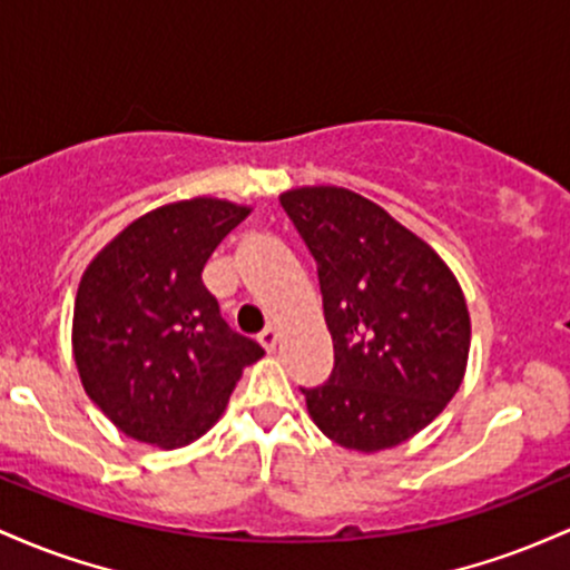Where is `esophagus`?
<instances>
[{
  "mask_svg": "<svg viewBox=\"0 0 570 570\" xmlns=\"http://www.w3.org/2000/svg\"><path fill=\"white\" fill-rule=\"evenodd\" d=\"M258 342H261V344H264V350H268V353H272V350H277L279 334H277V331H274V328H266V331H261Z\"/></svg>",
  "mask_w": 570,
  "mask_h": 570,
  "instance_id": "34e87169",
  "label": "esophagus"
}]
</instances>
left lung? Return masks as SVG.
Masks as SVG:
<instances>
[{"mask_svg":"<svg viewBox=\"0 0 570 570\" xmlns=\"http://www.w3.org/2000/svg\"><path fill=\"white\" fill-rule=\"evenodd\" d=\"M279 204L315 258L334 338L328 382L302 390L309 417L347 450H390L436 420L463 382V291L431 245L361 194L312 185Z\"/></svg>","mask_w":570,"mask_h":570,"instance_id":"8db88e82","label":"left lung"}]
</instances>
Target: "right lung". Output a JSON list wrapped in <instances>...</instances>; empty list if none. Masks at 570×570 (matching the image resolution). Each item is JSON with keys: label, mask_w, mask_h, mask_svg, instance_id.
Wrapping results in <instances>:
<instances>
[{"label": "right lung", "mask_w": 570, "mask_h": 570, "mask_svg": "<svg viewBox=\"0 0 570 570\" xmlns=\"http://www.w3.org/2000/svg\"><path fill=\"white\" fill-rule=\"evenodd\" d=\"M250 207L199 199L153 209L88 264L72 350L88 399L126 436L177 450L220 420L242 368L264 355L220 317L204 264Z\"/></svg>", "instance_id": "obj_1"}]
</instances>
